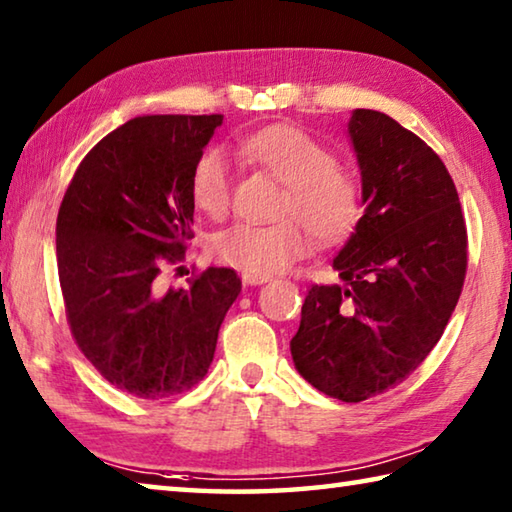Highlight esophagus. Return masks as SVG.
<instances>
[{
    "label": "esophagus",
    "instance_id": "obj_1",
    "mask_svg": "<svg viewBox=\"0 0 512 512\" xmlns=\"http://www.w3.org/2000/svg\"><path fill=\"white\" fill-rule=\"evenodd\" d=\"M267 281H270V276L242 272V283H245V285H263V283H267Z\"/></svg>",
    "mask_w": 512,
    "mask_h": 512
}]
</instances>
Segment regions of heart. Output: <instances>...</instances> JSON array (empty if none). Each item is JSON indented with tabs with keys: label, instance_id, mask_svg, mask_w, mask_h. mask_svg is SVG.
<instances>
[{
	"label": "heart",
	"instance_id": "obj_1",
	"mask_svg": "<svg viewBox=\"0 0 512 512\" xmlns=\"http://www.w3.org/2000/svg\"><path fill=\"white\" fill-rule=\"evenodd\" d=\"M236 148L245 159L285 186L279 222H238L213 238L218 261L240 272L270 276L308 251V236L321 245L344 240L362 215V186L337 164L333 150L290 125L240 134ZM231 170L220 150H206L191 177L195 204L222 218L231 206Z\"/></svg>",
	"mask_w": 512,
	"mask_h": 512
}]
</instances>
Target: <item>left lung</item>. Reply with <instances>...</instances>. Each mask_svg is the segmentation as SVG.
<instances>
[{"instance_id":"obj_1","label":"left lung","mask_w":512,"mask_h":512,"mask_svg":"<svg viewBox=\"0 0 512 512\" xmlns=\"http://www.w3.org/2000/svg\"><path fill=\"white\" fill-rule=\"evenodd\" d=\"M364 215L339 249V283L312 285L290 351L312 387L342 402L393 389L432 353L461 297L468 231L441 157L391 116L348 121Z\"/></svg>"}]
</instances>
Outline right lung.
I'll return each instance as SVG.
<instances>
[{
    "label": "right lung",
    "mask_w": 512,
    "mask_h": 512,
    "mask_svg": "<svg viewBox=\"0 0 512 512\" xmlns=\"http://www.w3.org/2000/svg\"><path fill=\"white\" fill-rule=\"evenodd\" d=\"M222 114L137 116L80 161L62 197L56 256L67 321L96 371L143 400L188 391L213 362L242 283L209 267L161 290L193 238L191 177Z\"/></svg>",
    "instance_id": "obj_1"
}]
</instances>
